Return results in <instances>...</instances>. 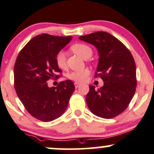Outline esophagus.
I'll use <instances>...</instances> for the list:
<instances>
[{
  "instance_id": "1",
  "label": "esophagus",
  "mask_w": 154,
  "mask_h": 154,
  "mask_svg": "<svg viewBox=\"0 0 154 154\" xmlns=\"http://www.w3.org/2000/svg\"><path fill=\"white\" fill-rule=\"evenodd\" d=\"M74 85H75V88H79V86L81 85V84L79 83V82H75V83H74Z\"/></svg>"
}]
</instances>
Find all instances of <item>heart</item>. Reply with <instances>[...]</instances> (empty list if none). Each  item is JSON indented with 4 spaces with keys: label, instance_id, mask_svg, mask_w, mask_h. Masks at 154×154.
<instances>
[{
    "label": "heart",
    "instance_id": "b5f03b06",
    "mask_svg": "<svg viewBox=\"0 0 154 154\" xmlns=\"http://www.w3.org/2000/svg\"><path fill=\"white\" fill-rule=\"evenodd\" d=\"M71 49L75 54L79 55L81 58L87 60L92 56V49L90 46L85 44L78 43L75 44L71 47ZM56 63L57 66L62 69H66L67 68V62H66V57L65 53L60 51L56 55ZM90 73V70L88 68H85L81 70L73 71L67 74L69 79L72 81H76L77 82H85L88 79V75Z\"/></svg>",
    "mask_w": 154,
    "mask_h": 154
}]
</instances>
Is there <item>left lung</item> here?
Returning <instances> with one entry per match:
<instances>
[{"instance_id":"obj_1","label":"left lung","mask_w":154,"mask_h":154,"mask_svg":"<svg viewBox=\"0 0 154 154\" xmlns=\"http://www.w3.org/2000/svg\"><path fill=\"white\" fill-rule=\"evenodd\" d=\"M92 44L99 52L94 76L104 82L101 88L90 85L86 96L89 109L98 117L111 119L128 106L137 86L136 66L130 51L110 33L100 31L79 37Z\"/></svg>"}]
</instances>
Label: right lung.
<instances>
[{
    "instance_id": "right-lung-1",
    "label": "right lung",
    "mask_w": 154,
    "mask_h": 154,
    "mask_svg": "<svg viewBox=\"0 0 154 154\" xmlns=\"http://www.w3.org/2000/svg\"><path fill=\"white\" fill-rule=\"evenodd\" d=\"M73 37L37 35L22 48L14 67L17 94L30 114L43 122L60 117L67 108L75 86L70 80L49 88L47 81L56 79L62 73L56 55Z\"/></svg>"
}]
</instances>
